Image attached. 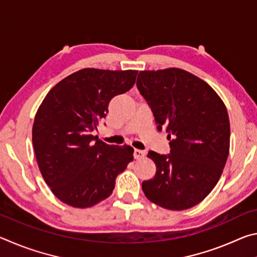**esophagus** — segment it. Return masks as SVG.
Masks as SVG:
<instances>
[{
    "label": "esophagus",
    "instance_id": "obj_1",
    "mask_svg": "<svg viewBox=\"0 0 257 257\" xmlns=\"http://www.w3.org/2000/svg\"><path fill=\"white\" fill-rule=\"evenodd\" d=\"M145 156V152L141 150H135L134 151V158L136 160H141Z\"/></svg>",
    "mask_w": 257,
    "mask_h": 257
}]
</instances>
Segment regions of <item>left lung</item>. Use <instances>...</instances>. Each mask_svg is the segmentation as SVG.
<instances>
[{
    "label": "left lung",
    "mask_w": 257,
    "mask_h": 257,
    "mask_svg": "<svg viewBox=\"0 0 257 257\" xmlns=\"http://www.w3.org/2000/svg\"><path fill=\"white\" fill-rule=\"evenodd\" d=\"M137 87L153 112L158 130L167 129L170 154L149 152L153 179L143 181L156 205L182 211L201 203L222 175L230 147L229 115L212 87L178 68L141 71Z\"/></svg>",
    "instance_id": "left-lung-1"
}]
</instances>
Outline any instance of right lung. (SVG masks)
<instances>
[{
  "label": "right lung",
  "instance_id": "add662e5",
  "mask_svg": "<svg viewBox=\"0 0 257 257\" xmlns=\"http://www.w3.org/2000/svg\"><path fill=\"white\" fill-rule=\"evenodd\" d=\"M136 70L86 68L52 88L35 115L33 145L52 193L68 205L86 208L112 194L115 179L134 160V149L114 146L93 132L108 103L132 88Z\"/></svg>",
  "mask_w": 257,
  "mask_h": 257
}]
</instances>
